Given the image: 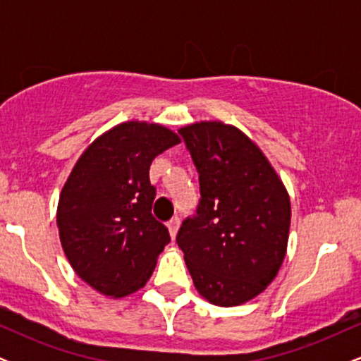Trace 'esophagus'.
<instances>
[{
	"instance_id": "esophagus-1",
	"label": "esophagus",
	"mask_w": 361,
	"mask_h": 361,
	"mask_svg": "<svg viewBox=\"0 0 361 361\" xmlns=\"http://www.w3.org/2000/svg\"><path fill=\"white\" fill-rule=\"evenodd\" d=\"M178 227H180V217H178V215H175V217H173L171 221L168 222V229H169V234H171V238H173V239L176 238Z\"/></svg>"
}]
</instances>
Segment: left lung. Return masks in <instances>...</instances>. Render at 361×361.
Segmentation results:
<instances>
[{
  "instance_id": "left-lung-1",
  "label": "left lung",
  "mask_w": 361,
  "mask_h": 361,
  "mask_svg": "<svg viewBox=\"0 0 361 361\" xmlns=\"http://www.w3.org/2000/svg\"><path fill=\"white\" fill-rule=\"evenodd\" d=\"M198 173L200 200L176 243L204 299L233 307L263 292L285 258L290 198L263 152L222 122L180 128Z\"/></svg>"
}]
</instances>
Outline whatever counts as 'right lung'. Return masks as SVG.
I'll return each mask as SVG.
<instances>
[{"label": "right lung", "instance_id": "right-lung-1", "mask_svg": "<svg viewBox=\"0 0 361 361\" xmlns=\"http://www.w3.org/2000/svg\"><path fill=\"white\" fill-rule=\"evenodd\" d=\"M180 144L169 128L126 122L82 152L57 207L62 250L74 271L98 292L123 297L146 285L169 243L156 221L152 159Z\"/></svg>", "mask_w": 361, "mask_h": 361}]
</instances>
